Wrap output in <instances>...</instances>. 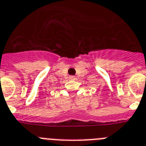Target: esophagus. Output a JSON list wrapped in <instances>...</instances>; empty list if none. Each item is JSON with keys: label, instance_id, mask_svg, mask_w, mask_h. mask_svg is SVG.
<instances>
[{"label": "esophagus", "instance_id": "obj_1", "mask_svg": "<svg viewBox=\"0 0 146 146\" xmlns=\"http://www.w3.org/2000/svg\"><path fill=\"white\" fill-rule=\"evenodd\" d=\"M70 79H71V80H73V79H75V77H74V76H70Z\"/></svg>", "mask_w": 146, "mask_h": 146}]
</instances>
